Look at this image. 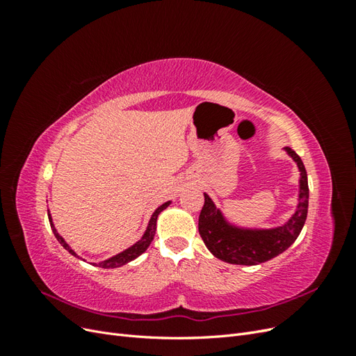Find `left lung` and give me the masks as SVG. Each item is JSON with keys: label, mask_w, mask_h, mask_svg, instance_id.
<instances>
[{"label": "left lung", "mask_w": 356, "mask_h": 356, "mask_svg": "<svg viewBox=\"0 0 356 356\" xmlns=\"http://www.w3.org/2000/svg\"><path fill=\"white\" fill-rule=\"evenodd\" d=\"M285 152L298 166L300 193L297 209L284 225L266 230L236 227L224 218L211 197L204 195V204L199 215V233L208 250L220 260L230 264L255 266L282 254L298 238L307 217V174L303 161L294 149L285 147Z\"/></svg>", "instance_id": "obj_1"}]
</instances>
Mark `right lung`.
Masks as SVG:
<instances>
[{
	"label": "right lung",
	"instance_id": "add662e5",
	"mask_svg": "<svg viewBox=\"0 0 356 356\" xmlns=\"http://www.w3.org/2000/svg\"><path fill=\"white\" fill-rule=\"evenodd\" d=\"M169 204H170V200H169V202H166V203H163V204H161V207H159V208L153 212L152 218H149L148 227H147V230H145L144 236H143V238L139 239L135 245H132L131 248H127V250H124L123 252H120V254H117V255H114V257L108 258V260L101 261L98 266H99V267H102V268H115V267H122V266L127 264L129 261L135 260V258L141 255L143 252H145V251H147V248L149 246V243H152V241L154 239V234H156V224H157V217H159V213H160L161 211H163V209H166V208L169 207ZM49 221H50V227H51L53 233H55V238L58 239V242H59L63 248H65V250H67L71 255H74V257H79L77 254L74 252L72 248H71L65 241H63L62 236L58 233V230L55 229V225H53V222H51V217H50V215H49ZM79 258H80V257H79Z\"/></svg>",
	"mask_w": 356,
	"mask_h": 356
}]
</instances>
